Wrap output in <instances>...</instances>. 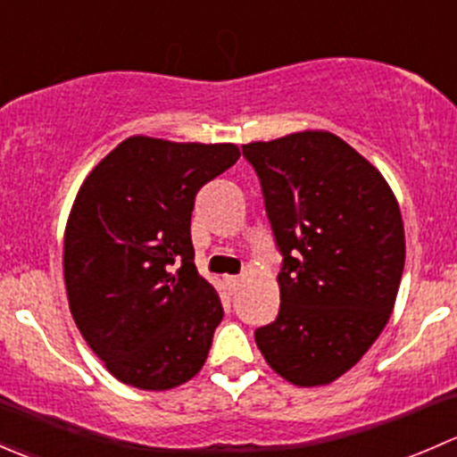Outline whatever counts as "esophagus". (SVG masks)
<instances>
[{
	"label": "esophagus",
	"instance_id": "34e87169",
	"mask_svg": "<svg viewBox=\"0 0 457 457\" xmlns=\"http://www.w3.org/2000/svg\"><path fill=\"white\" fill-rule=\"evenodd\" d=\"M225 285L229 287V292H237V289H241L243 280L238 276H225Z\"/></svg>",
	"mask_w": 457,
	"mask_h": 457
}]
</instances>
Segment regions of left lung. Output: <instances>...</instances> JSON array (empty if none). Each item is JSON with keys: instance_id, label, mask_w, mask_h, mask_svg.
Listing matches in <instances>:
<instances>
[{"instance_id": "left-lung-1", "label": "left lung", "mask_w": 457, "mask_h": 457, "mask_svg": "<svg viewBox=\"0 0 457 457\" xmlns=\"http://www.w3.org/2000/svg\"><path fill=\"white\" fill-rule=\"evenodd\" d=\"M261 179L283 270L280 312L254 338L296 386L338 380L385 329L404 270V225L380 170L327 130L243 145Z\"/></svg>"}]
</instances>
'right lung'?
<instances>
[{
	"label": "right lung",
	"instance_id": "add662e5",
	"mask_svg": "<svg viewBox=\"0 0 457 457\" xmlns=\"http://www.w3.org/2000/svg\"><path fill=\"white\" fill-rule=\"evenodd\" d=\"M234 143L135 135L81 183L63 232V280L81 336L123 385L168 391L205 365L223 320L196 271V192L232 168Z\"/></svg>",
	"mask_w": 457,
	"mask_h": 457
}]
</instances>
